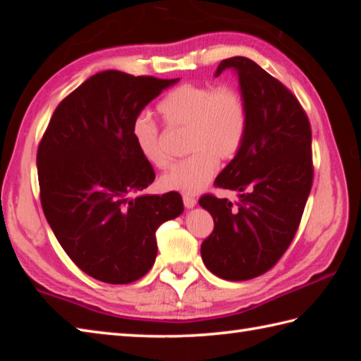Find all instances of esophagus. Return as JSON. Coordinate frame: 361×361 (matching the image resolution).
Here are the masks:
<instances>
[{
	"label": "esophagus",
	"mask_w": 361,
	"mask_h": 361,
	"mask_svg": "<svg viewBox=\"0 0 361 361\" xmlns=\"http://www.w3.org/2000/svg\"><path fill=\"white\" fill-rule=\"evenodd\" d=\"M183 205H185L187 208H193L196 205V197L195 196H190V195H183Z\"/></svg>",
	"instance_id": "obj_1"
}]
</instances>
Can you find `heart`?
Returning a JSON list of instances; mask_svg holds the SVG:
<instances>
[{
    "mask_svg": "<svg viewBox=\"0 0 361 361\" xmlns=\"http://www.w3.org/2000/svg\"><path fill=\"white\" fill-rule=\"evenodd\" d=\"M157 111L168 128H187V149L193 153L160 178L165 190L201 191L218 170V159H233L245 140L248 106L235 86L183 83L159 102ZM131 139L151 166L165 168L170 164L164 134L149 117L134 118Z\"/></svg>",
    "mask_w": 361,
    "mask_h": 361,
    "instance_id": "obj_1",
    "label": "heart"
}]
</instances>
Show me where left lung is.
I'll list each match as a JSON object with an SVG mask.
<instances>
[{
    "label": "left lung",
    "mask_w": 361,
    "mask_h": 361,
    "mask_svg": "<svg viewBox=\"0 0 361 361\" xmlns=\"http://www.w3.org/2000/svg\"><path fill=\"white\" fill-rule=\"evenodd\" d=\"M226 69L238 74L248 128L241 149L214 180L236 191L238 201L199 199L214 221L201 255L216 276L247 281L275 266L300 227L314 180L312 130L298 99L255 61L222 60L214 75Z\"/></svg>",
    "instance_id": "obj_1"
}]
</instances>
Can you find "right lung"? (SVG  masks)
Returning a JSON list of instances; mask_svg holds the SVG:
<instances>
[{
  "instance_id": "1",
  "label": "right lung",
  "mask_w": 361,
  "mask_h": 361,
  "mask_svg": "<svg viewBox=\"0 0 361 361\" xmlns=\"http://www.w3.org/2000/svg\"><path fill=\"white\" fill-rule=\"evenodd\" d=\"M178 80L99 72L61 100L38 145L46 219L75 266L99 281L147 275L156 230L183 212L176 191L137 195L156 174L131 139L134 118Z\"/></svg>"
}]
</instances>
